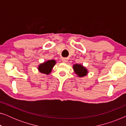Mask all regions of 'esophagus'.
<instances>
[{
  "label": "esophagus",
  "mask_w": 126,
  "mask_h": 126,
  "mask_svg": "<svg viewBox=\"0 0 126 126\" xmlns=\"http://www.w3.org/2000/svg\"><path fill=\"white\" fill-rule=\"evenodd\" d=\"M62 61H63V63H68V60H67L66 58H63V59L62 60Z\"/></svg>",
  "instance_id": "obj_1"
}]
</instances>
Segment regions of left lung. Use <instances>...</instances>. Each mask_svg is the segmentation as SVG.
<instances>
[{
  "label": "left lung",
  "instance_id": "obj_1",
  "mask_svg": "<svg viewBox=\"0 0 126 126\" xmlns=\"http://www.w3.org/2000/svg\"><path fill=\"white\" fill-rule=\"evenodd\" d=\"M74 72L76 74L77 76L82 77L85 76L88 73V69L81 63H76L73 65Z\"/></svg>",
  "mask_w": 126,
  "mask_h": 126
}]
</instances>
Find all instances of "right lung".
Returning a JSON list of instances; mask_svg holds the SVG:
<instances>
[{
  "label": "right lung",
  "mask_w": 126,
  "mask_h": 126,
  "mask_svg": "<svg viewBox=\"0 0 126 126\" xmlns=\"http://www.w3.org/2000/svg\"><path fill=\"white\" fill-rule=\"evenodd\" d=\"M56 61L54 60H47L44 63H41L38 66V70L40 73L45 75H49L52 71V69L54 65H56Z\"/></svg>",
  "instance_id": "1"
}]
</instances>
